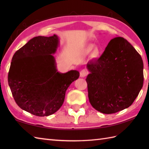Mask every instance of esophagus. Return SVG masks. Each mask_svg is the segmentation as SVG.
Returning <instances> with one entry per match:
<instances>
[{"label":"esophagus","instance_id":"obj_1","mask_svg":"<svg viewBox=\"0 0 149 149\" xmlns=\"http://www.w3.org/2000/svg\"><path fill=\"white\" fill-rule=\"evenodd\" d=\"M88 74V71L87 70H85L83 69L80 72V77H86Z\"/></svg>","mask_w":149,"mask_h":149}]
</instances>
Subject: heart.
<instances>
[{"mask_svg": "<svg viewBox=\"0 0 149 149\" xmlns=\"http://www.w3.org/2000/svg\"><path fill=\"white\" fill-rule=\"evenodd\" d=\"M93 50V47H91V46H89V47H88V48H87V50L88 52H90V51H91V50Z\"/></svg>", "mask_w": 149, "mask_h": 149, "instance_id": "heart-1", "label": "heart"}]
</instances>
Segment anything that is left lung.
<instances>
[{"label":"left lung","instance_id":"1","mask_svg":"<svg viewBox=\"0 0 149 149\" xmlns=\"http://www.w3.org/2000/svg\"><path fill=\"white\" fill-rule=\"evenodd\" d=\"M87 68L88 98L100 113L111 114L127 108L143 87V60L123 38L111 40L100 58L88 62Z\"/></svg>","mask_w":149,"mask_h":149}]
</instances>
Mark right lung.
<instances>
[{
    "label": "right lung",
    "instance_id": "1",
    "mask_svg": "<svg viewBox=\"0 0 149 149\" xmlns=\"http://www.w3.org/2000/svg\"><path fill=\"white\" fill-rule=\"evenodd\" d=\"M59 37L36 36L18 50L12 58L8 84L17 105L38 116H49L63 105L65 93L79 72H59L53 54Z\"/></svg>",
    "mask_w": 149,
    "mask_h": 149
}]
</instances>
